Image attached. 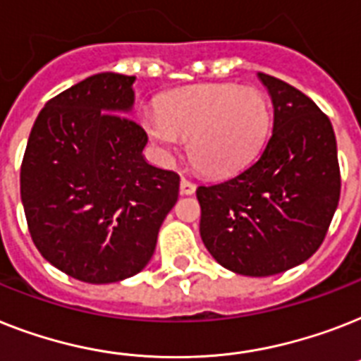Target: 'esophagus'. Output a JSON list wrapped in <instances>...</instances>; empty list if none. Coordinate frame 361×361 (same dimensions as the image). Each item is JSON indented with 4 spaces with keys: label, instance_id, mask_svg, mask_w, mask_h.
I'll return each mask as SVG.
<instances>
[{
    "label": "esophagus",
    "instance_id": "34e87169",
    "mask_svg": "<svg viewBox=\"0 0 361 361\" xmlns=\"http://www.w3.org/2000/svg\"><path fill=\"white\" fill-rule=\"evenodd\" d=\"M180 190H181V195H192V192L196 190V185L190 180H187V178H181Z\"/></svg>",
    "mask_w": 361,
    "mask_h": 361
}]
</instances>
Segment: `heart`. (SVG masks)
<instances>
[{"instance_id":"heart-1","label":"heart","mask_w":361,"mask_h":361,"mask_svg":"<svg viewBox=\"0 0 361 361\" xmlns=\"http://www.w3.org/2000/svg\"><path fill=\"white\" fill-rule=\"evenodd\" d=\"M142 124L163 154H176L189 139V157L198 171L228 176L262 152L271 130V107L256 87L195 85L166 92L159 109L142 116Z\"/></svg>"}]
</instances>
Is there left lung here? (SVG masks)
Here are the masks:
<instances>
[{"mask_svg":"<svg viewBox=\"0 0 361 361\" xmlns=\"http://www.w3.org/2000/svg\"><path fill=\"white\" fill-rule=\"evenodd\" d=\"M274 105L269 140L239 174L200 185L202 241L222 267L272 276L323 245L341 192L330 118L282 79L259 72Z\"/></svg>","mask_w":361,"mask_h":361,"instance_id":"left-lung-1","label":"left lung"}]
</instances>
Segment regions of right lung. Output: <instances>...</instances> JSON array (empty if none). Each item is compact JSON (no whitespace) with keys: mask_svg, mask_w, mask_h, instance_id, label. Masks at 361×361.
I'll return each mask as SVG.
<instances>
[{"mask_svg":"<svg viewBox=\"0 0 361 361\" xmlns=\"http://www.w3.org/2000/svg\"><path fill=\"white\" fill-rule=\"evenodd\" d=\"M135 75H90L37 116L20 171L35 247L87 283L120 282L154 256L180 176L148 165V135L126 116Z\"/></svg>","mask_w":361,"mask_h":361,"instance_id":"add662e5","label":"right lung"}]
</instances>
